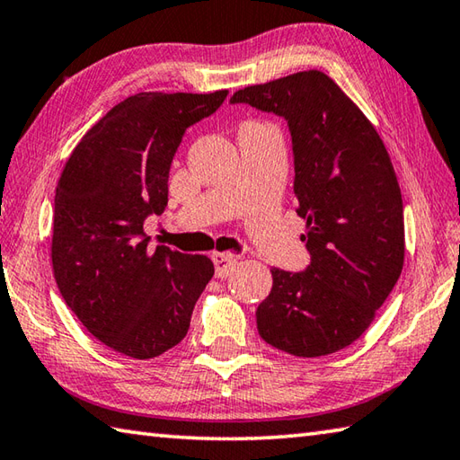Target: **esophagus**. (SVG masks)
Masks as SVG:
<instances>
[{
  "label": "esophagus",
  "mask_w": 460,
  "mask_h": 460,
  "mask_svg": "<svg viewBox=\"0 0 460 460\" xmlns=\"http://www.w3.org/2000/svg\"><path fill=\"white\" fill-rule=\"evenodd\" d=\"M214 260V266H216V276L218 279H226V276L236 268L238 264V258L230 254V252H214L212 254Z\"/></svg>",
  "instance_id": "esophagus-1"
}]
</instances>
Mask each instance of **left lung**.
<instances>
[{"label": "left lung", "instance_id": "1", "mask_svg": "<svg viewBox=\"0 0 460 460\" xmlns=\"http://www.w3.org/2000/svg\"><path fill=\"white\" fill-rule=\"evenodd\" d=\"M282 116L290 128L294 194L306 220L305 272L272 268L256 310L258 334L292 357L342 350L370 326L404 264V216L378 132L324 72L308 69L230 98Z\"/></svg>", "mask_w": 460, "mask_h": 460}]
</instances>
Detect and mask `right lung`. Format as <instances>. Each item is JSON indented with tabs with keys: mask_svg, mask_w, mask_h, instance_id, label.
<instances>
[{
	"mask_svg": "<svg viewBox=\"0 0 460 460\" xmlns=\"http://www.w3.org/2000/svg\"><path fill=\"white\" fill-rule=\"evenodd\" d=\"M228 90L142 92L93 124L59 176L51 266L66 305L100 342L155 358L186 336L212 260L148 246L144 220L168 206V176L186 129Z\"/></svg>",
	"mask_w": 460,
	"mask_h": 460,
	"instance_id": "right-lung-1",
	"label": "right lung"
}]
</instances>
